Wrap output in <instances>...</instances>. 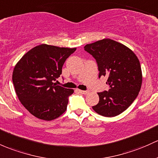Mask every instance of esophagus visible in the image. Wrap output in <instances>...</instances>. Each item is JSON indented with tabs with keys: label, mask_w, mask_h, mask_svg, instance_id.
Returning <instances> with one entry per match:
<instances>
[{
	"label": "esophagus",
	"mask_w": 158,
	"mask_h": 158,
	"mask_svg": "<svg viewBox=\"0 0 158 158\" xmlns=\"http://www.w3.org/2000/svg\"><path fill=\"white\" fill-rule=\"evenodd\" d=\"M79 92L81 93H82V94H84V95H86L89 93V91L88 90H81V89H79Z\"/></svg>",
	"instance_id": "34e87169"
}]
</instances>
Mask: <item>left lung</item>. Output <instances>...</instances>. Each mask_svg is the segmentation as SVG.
Segmentation results:
<instances>
[{
  "mask_svg": "<svg viewBox=\"0 0 158 158\" xmlns=\"http://www.w3.org/2000/svg\"><path fill=\"white\" fill-rule=\"evenodd\" d=\"M97 62L99 77L106 76L108 91L98 93L99 101L93 109L105 117H115L125 111L138 96L142 82L140 62L135 54L111 39L98 40L84 47Z\"/></svg>",
  "mask_w": 158,
  "mask_h": 158,
  "instance_id": "1",
  "label": "left lung"
}]
</instances>
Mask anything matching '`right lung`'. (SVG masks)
<instances>
[{
	"mask_svg": "<svg viewBox=\"0 0 158 158\" xmlns=\"http://www.w3.org/2000/svg\"><path fill=\"white\" fill-rule=\"evenodd\" d=\"M76 48L40 44L22 57L14 67L13 83L23 106L36 118L52 120L67 109L74 90L56 85L66 59Z\"/></svg>",
	"mask_w": 158,
	"mask_h": 158,
	"instance_id": "right-lung-1",
	"label": "right lung"
}]
</instances>
